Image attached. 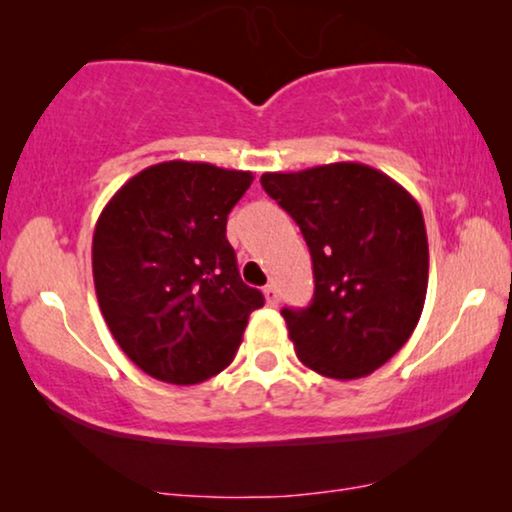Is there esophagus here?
<instances>
[{
    "label": "esophagus",
    "mask_w": 512,
    "mask_h": 512,
    "mask_svg": "<svg viewBox=\"0 0 512 512\" xmlns=\"http://www.w3.org/2000/svg\"><path fill=\"white\" fill-rule=\"evenodd\" d=\"M263 293H265V303H268V305L275 307V305L279 303V293H277V286H275V284L265 286Z\"/></svg>",
    "instance_id": "1"
}]
</instances>
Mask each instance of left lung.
I'll return each instance as SVG.
<instances>
[{
	"instance_id": "left-lung-1",
	"label": "left lung",
	"mask_w": 512,
	"mask_h": 512,
	"mask_svg": "<svg viewBox=\"0 0 512 512\" xmlns=\"http://www.w3.org/2000/svg\"><path fill=\"white\" fill-rule=\"evenodd\" d=\"M261 184L312 256V303L282 310L298 359L333 380L370 375L408 342L424 310L429 242L417 200L363 163L265 172Z\"/></svg>"
}]
</instances>
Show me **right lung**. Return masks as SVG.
<instances>
[{
	"label": "right lung",
	"instance_id": "add662e5",
	"mask_svg": "<svg viewBox=\"0 0 512 512\" xmlns=\"http://www.w3.org/2000/svg\"><path fill=\"white\" fill-rule=\"evenodd\" d=\"M254 174L167 160L135 174L93 235L97 303L125 356L167 384H198L235 359L263 293L226 237Z\"/></svg>",
	"mask_w": 512,
	"mask_h": 512
}]
</instances>
